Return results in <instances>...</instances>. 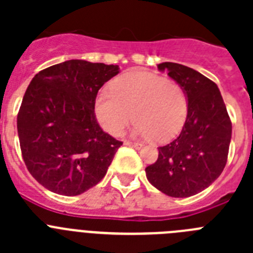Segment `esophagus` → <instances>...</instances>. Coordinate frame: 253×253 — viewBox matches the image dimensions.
<instances>
[{
  "instance_id": "1",
  "label": "esophagus",
  "mask_w": 253,
  "mask_h": 253,
  "mask_svg": "<svg viewBox=\"0 0 253 253\" xmlns=\"http://www.w3.org/2000/svg\"><path fill=\"white\" fill-rule=\"evenodd\" d=\"M124 144L125 146H130V147H134V148H142V143H139V142H130V140H125L124 142Z\"/></svg>"
}]
</instances>
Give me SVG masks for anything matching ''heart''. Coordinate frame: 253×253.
<instances>
[{
	"instance_id": "b5f03b06",
	"label": "heart",
	"mask_w": 253,
	"mask_h": 253,
	"mask_svg": "<svg viewBox=\"0 0 253 253\" xmlns=\"http://www.w3.org/2000/svg\"><path fill=\"white\" fill-rule=\"evenodd\" d=\"M93 110L102 128L113 135H120L135 116V133L165 142L184 126L189 100L177 82L134 69L114 80L111 90L96 95Z\"/></svg>"
}]
</instances>
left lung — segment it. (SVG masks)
Instances as JSON below:
<instances>
[{
  "label": "left lung",
  "mask_w": 253,
  "mask_h": 253,
  "mask_svg": "<svg viewBox=\"0 0 253 253\" xmlns=\"http://www.w3.org/2000/svg\"><path fill=\"white\" fill-rule=\"evenodd\" d=\"M160 71L184 87L189 111L180 135L158 148V158L146 169L148 181L172 198L200 193L220 176L227 163L232 123L218 86L193 68L172 62Z\"/></svg>",
  "instance_id": "obj_1"
}]
</instances>
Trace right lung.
Returning <instances> with one entry per match:
<instances>
[{
	"label": "right lung",
	"mask_w": 253,
	"mask_h": 253,
	"mask_svg": "<svg viewBox=\"0 0 253 253\" xmlns=\"http://www.w3.org/2000/svg\"><path fill=\"white\" fill-rule=\"evenodd\" d=\"M119 66L71 59L34 76L17 114L22 158L53 193L76 196L106 175L123 142L100 128L93 102Z\"/></svg>",
	"instance_id": "obj_1"
}]
</instances>
